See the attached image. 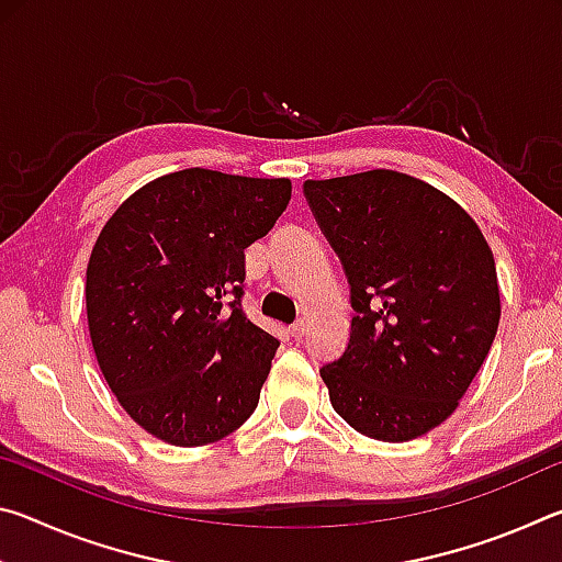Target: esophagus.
Listing matches in <instances>:
<instances>
[{"mask_svg":"<svg viewBox=\"0 0 562 562\" xmlns=\"http://www.w3.org/2000/svg\"><path fill=\"white\" fill-rule=\"evenodd\" d=\"M304 329H307V325H304V319H300V322H294V325L288 331H290L294 339H300L304 335Z\"/></svg>","mask_w":562,"mask_h":562,"instance_id":"34e87169","label":"esophagus"}]
</instances>
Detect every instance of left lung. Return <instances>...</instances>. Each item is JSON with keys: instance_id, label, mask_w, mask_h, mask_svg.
Here are the masks:
<instances>
[{"instance_id": "left-lung-1", "label": "left lung", "mask_w": 562, "mask_h": 562, "mask_svg": "<svg viewBox=\"0 0 562 562\" xmlns=\"http://www.w3.org/2000/svg\"><path fill=\"white\" fill-rule=\"evenodd\" d=\"M351 284L347 351L319 369L351 429L402 443L459 406L501 319L481 227L439 188L398 170L304 180Z\"/></svg>"}]
</instances>
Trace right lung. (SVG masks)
<instances>
[{"label":"right lung","instance_id":"right-lung-1","mask_svg":"<svg viewBox=\"0 0 562 562\" xmlns=\"http://www.w3.org/2000/svg\"><path fill=\"white\" fill-rule=\"evenodd\" d=\"M290 178L186 168L123 201L93 243L87 319L119 404L170 446L250 418L280 341L247 319L245 247L290 203Z\"/></svg>","mask_w":562,"mask_h":562}]
</instances>
